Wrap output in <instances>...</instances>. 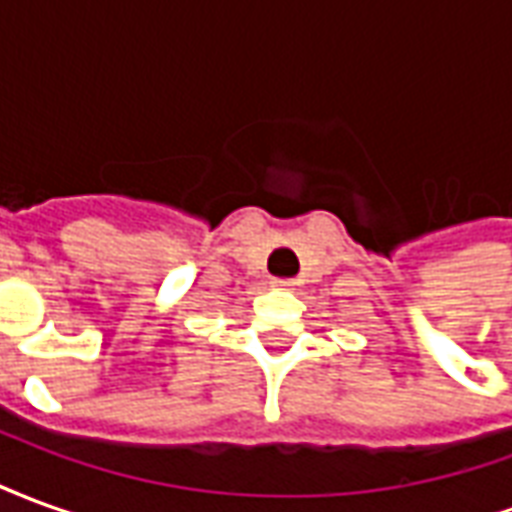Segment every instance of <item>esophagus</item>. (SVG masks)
<instances>
[{
    "label": "esophagus",
    "instance_id": "1",
    "mask_svg": "<svg viewBox=\"0 0 512 512\" xmlns=\"http://www.w3.org/2000/svg\"><path fill=\"white\" fill-rule=\"evenodd\" d=\"M271 285H274L277 290H293V288H296V282H293V279H274Z\"/></svg>",
    "mask_w": 512,
    "mask_h": 512
}]
</instances>
